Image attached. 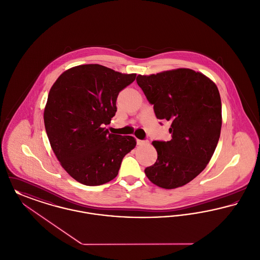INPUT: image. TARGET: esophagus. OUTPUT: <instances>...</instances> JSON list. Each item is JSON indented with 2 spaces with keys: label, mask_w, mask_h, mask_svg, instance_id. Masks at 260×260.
Instances as JSON below:
<instances>
[{
  "label": "esophagus",
  "mask_w": 260,
  "mask_h": 260,
  "mask_svg": "<svg viewBox=\"0 0 260 260\" xmlns=\"http://www.w3.org/2000/svg\"><path fill=\"white\" fill-rule=\"evenodd\" d=\"M137 142H138V145H146L148 143L147 140H139V139L137 140Z\"/></svg>",
  "instance_id": "esophagus-1"
}]
</instances>
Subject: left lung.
<instances>
[{
  "label": "left lung",
  "mask_w": 260,
  "mask_h": 260,
  "mask_svg": "<svg viewBox=\"0 0 260 260\" xmlns=\"http://www.w3.org/2000/svg\"><path fill=\"white\" fill-rule=\"evenodd\" d=\"M137 82L159 120L171 122L169 141H153L154 165L144 170L154 184L172 189L192 181L209 163L220 138L222 105L211 79L189 69L151 76Z\"/></svg>",
  "instance_id": "1"
}]
</instances>
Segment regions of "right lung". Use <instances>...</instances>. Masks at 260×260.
<instances>
[{
    "instance_id": "obj_1",
    "label": "right lung",
    "mask_w": 260,
    "mask_h": 260,
    "mask_svg": "<svg viewBox=\"0 0 260 260\" xmlns=\"http://www.w3.org/2000/svg\"><path fill=\"white\" fill-rule=\"evenodd\" d=\"M136 77L97 63L81 64L62 73L51 87L44 110L47 136L61 167L78 183L112 181L122 158L136 147L135 138L104 127L117 112L119 93Z\"/></svg>"
}]
</instances>
